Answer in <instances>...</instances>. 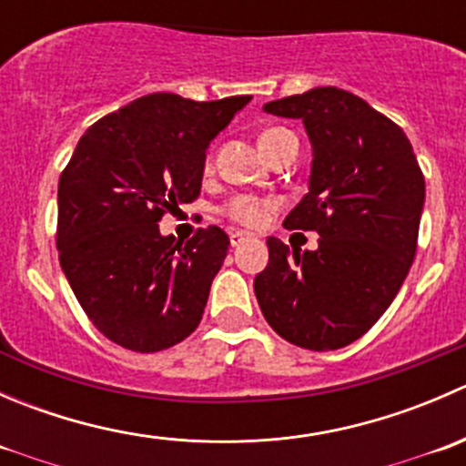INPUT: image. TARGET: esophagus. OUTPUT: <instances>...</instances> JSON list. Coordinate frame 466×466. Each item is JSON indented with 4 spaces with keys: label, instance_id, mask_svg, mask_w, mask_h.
<instances>
[{
    "label": "esophagus",
    "instance_id": "esophagus-1",
    "mask_svg": "<svg viewBox=\"0 0 466 466\" xmlns=\"http://www.w3.org/2000/svg\"><path fill=\"white\" fill-rule=\"evenodd\" d=\"M250 238L252 237L248 232H229V243H232V248H238L241 243L250 241Z\"/></svg>",
    "mask_w": 466,
    "mask_h": 466
}]
</instances>
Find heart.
<instances>
[{"label":"heart","mask_w":466,"mask_h":466,"mask_svg":"<svg viewBox=\"0 0 466 466\" xmlns=\"http://www.w3.org/2000/svg\"><path fill=\"white\" fill-rule=\"evenodd\" d=\"M290 139H295V135L290 133V130L275 126V128L263 130L259 137V146L268 157H272V155H275L286 142H290ZM205 171H211L209 157L205 159ZM272 209H275V203H272V200L259 198V196L241 194L234 196V198H229L228 203H225L223 214L228 216V218H232L234 223L246 225V228H259V225L266 223L268 214H270Z\"/></svg>","instance_id":"obj_1"}]
</instances>
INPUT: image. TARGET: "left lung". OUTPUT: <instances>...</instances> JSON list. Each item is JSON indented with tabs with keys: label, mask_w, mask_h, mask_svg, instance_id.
<instances>
[{
	"label": "left lung",
	"mask_w": 466,
	"mask_h": 466,
	"mask_svg": "<svg viewBox=\"0 0 466 466\" xmlns=\"http://www.w3.org/2000/svg\"><path fill=\"white\" fill-rule=\"evenodd\" d=\"M268 115L302 119L313 144L309 194L289 229L318 232L316 252L293 255L268 237L255 277L263 318L284 340L340 350L368 333L392 304L417 252L424 173L406 133L356 94L338 87L277 98Z\"/></svg>",
	"instance_id": "8db88e82"
}]
</instances>
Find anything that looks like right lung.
I'll return each mask as SVG.
<instances>
[{
  "label": "right lung",
  "instance_id": "add662e5",
  "mask_svg": "<svg viewBox=\"0 0 466 466\" xmlns=\"http://www.w3.org/2000/svg\"><path fill=\"white\" fill-rule=\"evenodd\" d=\"M252 96L157 92L86 130L58 180L56 248L94 327L153 354L191 336L229 238L216 225L180 243L159 220L200 196L205 150Z\"/></svg>",
  "mask_w": 466,
  "mask_h": 466
}]
</instances>
